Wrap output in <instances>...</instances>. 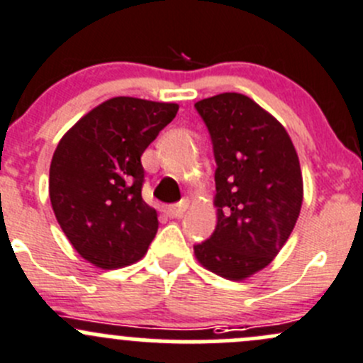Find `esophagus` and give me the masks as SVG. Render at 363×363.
<instances>
[{"instance_id": "1", "label": "esophagus", "mask_w": 363, "mask_h": 363, "mask_svg": "<svg viewBox=\"0 0 363 363\" xmlns=\"http://www.w3.org/2000/svg\"><path fill=\"white\" fill-rule=\"evenodd\" d=\"M186 208H188V203L186 202L170 205V207H167L168 218H181V216L186 212Z\"/></svg>"}]
</instances>
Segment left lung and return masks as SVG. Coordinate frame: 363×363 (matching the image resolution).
Wrapping results in <instances>:
<instances>
[{"label": "left lung", "instance_id": "1", "mask_svg": "<svg viewBox=\"0 0 363 363\" xmlns=\"http://www.w3.org/2000/svg\"><path fill=\"white\" fill-rule=\"evenodd\" d=\"M212 140L218 225L195 256L211 272L242 281L286 244L303 199L290 135L256 101L221 93L195 104Z\"/></svg>", "mask_w": 363, "mask_h": 363}]
</instances>
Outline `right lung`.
Segmentation results:
<instances>
[{
    "label": "right lung",
    "instance_id": "right-lung-1",
    "mask_svg": "<svg viewBox=\"0 0 363 363\" xmlns=\"http://www.w3.org/2000/svg\"><path fill=\"white\" fill-rule=\"evenodd\" d=\"M177 104L117 96L69 128L50 161L49 195L75 251L100 269L138 262L158 232L142 199L140 156L172 123Z\"/></svg>",
    "mask_w": 363,
    "mask_h": 363
}]
</instances>
